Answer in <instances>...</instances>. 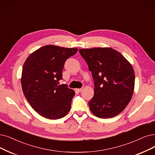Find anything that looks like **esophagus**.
I'll return each instance as SVG.
<instances>
[{"label":"esophagus","instance_id":"obj_1","mask_svg":"<svg viewBox=\"0 0 155 155\" xmlns=\"http://www.w3.org/2000/svg\"><path fill=\"white\" fill-rule=\"evenodd\" d=\"M78 92H81L83 90V88H79V89H76V90Z\"/></svg>","mask_w":155,"mask_h":155}]
</instances>
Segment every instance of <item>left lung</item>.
<instances>
[{
  "label": "left lung",
  "mask_w": 155,
  "mask_h": 155,
  "mask_svg": "<svg viewBox=\"0 0 155 155\" xmlns=\"http://www.w3.org/2000/svg\"><path fill=\"white\" fill-rule=\"evenodd\" d=\"M94 80V95L88 102L91 113L101 118L121 113L132 97L135 73L130 63L110 48L80 49Z\"/></svg>",
  "instance_id": "obj_1"
}]
</instances>
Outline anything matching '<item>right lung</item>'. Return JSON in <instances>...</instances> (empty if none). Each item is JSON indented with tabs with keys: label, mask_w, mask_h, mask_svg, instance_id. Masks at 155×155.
<instances>
[{
	"label": "right lung",
	"mask_w": 155,
	"mask_h": 155,
	"mask_svg": "<svg viewBox=\"0 0 155 155\" xmlns=\"http://www.w3.org/2000/svg\"><path fill=\"white\" fill-rule=\"evenodd\" d=\"M78 48L46 45L31 53L23 66L21 83L23 94L41 116L57 120L69 112L75 92L65 84L58 85L67 59Z\"/></svg>",
	"instance_id": "add662e5"
}]
</instances>
